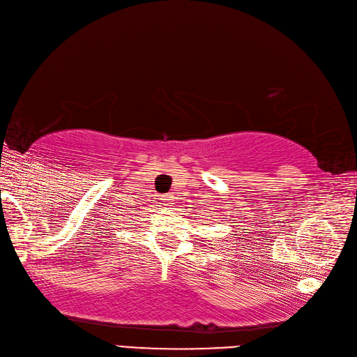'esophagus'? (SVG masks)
<instances>
[{
	"label": "esophagus",
	"mask_w": 357,
	"mask_h": 357,
	"mask_svg": "<svg viewBox=\"0 0 357 357\" xmlns=\"http://www.w3.org/2000/svg\"><path fill=\"white\" fill-rule=\"evenodd\" d=\"M164 199H165L167 204H172V201H174V197H172V193H167V195L164 197Z\"/></svg>",
	"instance_id": "34e87169"
}]
</instances>
